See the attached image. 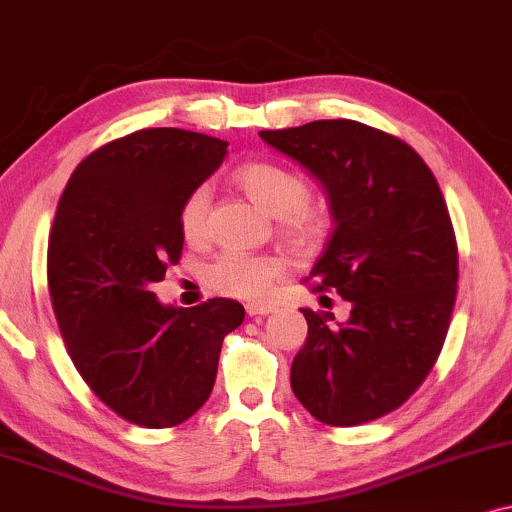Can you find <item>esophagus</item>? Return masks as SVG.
<instances>
[{
  "mask_svg": "<svg viewBox=\"0 0 512 512\" xmlns=\"http://www.w3.org/2000/svg\"><path fill=\"white\" fill-rule=\"evenodd\" d=\"M245 312H248L250 317H267L276 312V305H269V303H248L245 305Z\"/></svg>",
  "mask_w": 512,
  "mask_h": 512,
  "instance_id": "1",
  "label": "esophagus"
}]
</instances>
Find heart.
Segmentation results:
<instances>
[{
  "label": "heart",
  "mask_w": 512,
  "mask_h": 512,
  "mask_svg": "<svg viewBox=\"0 0 512 512\" xmlns=\"http://www.w3.org/2000/svg\"><path fill=\"white\" fill-rule=\"evenodd\" d=\"M236 183L264 212L279 217L281 238L293 248H312L331 226V205L319 195H307L310 186L300 171L276 162H250L236 171ZM207 188L190 190L181 209L178 226L183 238L195 243L207 231ZM281 276L279 260L248 252H221L207 264L205 281L212 291L233 298H260Z\"/></svg>",
  "instance_id": "b5f03b06"
}]
</instances>
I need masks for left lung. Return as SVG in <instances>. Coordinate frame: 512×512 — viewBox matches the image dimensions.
Returning <instances> with one entry per match:
<instances>
[{
    "label": "left lung",
    "mask_w": 512,
    "mask_h": 512,
    "mask_svg": "<svg viewBox=\"0 0 512 512\" xmlns=\"http://www.w3.org/2000/svg\"><path fill=\"white\" fill-rule=\"evenodd\" d=\"M260 138L324 186L334 231L312 291L331 288L350 303L343 324L334 312L300 310L307 338L291 367L295 398L331 427L379 420L420 389L451 324L458 243L439 183L408 143L360 121Z\"/></svg>",
    "instance_id": "left-lung-1"
}]
</instances>
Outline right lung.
Returning a JSON list of instances; mask_svg holds the SVG:
<instances>
[{"label":"right lung","mask_w":512,"mask_h":512,"mask_svg":"<svg viewBox=\"0 0 512 512\" xmlns=\"http://www.w3.org/2000/svg\"><path fill=\"white\" fill-rule=\"evenodd\" d=\"M229 143L143 128L76 166L49 231L47 283L61 336L92 393L123 420L176 427L205 405L236 300L162 305L152 286L183 250L178 209Z\"/></svg>","instance_id":"right-lung-1"}]
</instances>
